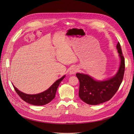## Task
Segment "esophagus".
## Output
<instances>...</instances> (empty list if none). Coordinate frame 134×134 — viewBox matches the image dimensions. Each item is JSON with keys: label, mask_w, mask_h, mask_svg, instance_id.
I'll return each mask as SVG.
<instances>
[{"label": "esophagus", "mask_w": 134, "mask_h": 134, "mask_svg": "<svg viewBox=\"0 0 134 134\" xmlns=\"http://www.w3.org/2000/svg\"><path fill=\"white\" fill-rule=\"evenodd\" d=\"M78 71V68L76 66H72L71 69L70 70V71H69V74L72 75H74L75 74H76L77 72Z\"/></svg>", "instance_id": "esophagus-1"}]
</instances>
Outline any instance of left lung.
Segmentation results:
<instances>
[{
    "label": "left lung",
    "mask_w": 134,
    "mask_h": 134,
    "mask_svg": "<svg viewBox=\"0 0 134 134\" xmlns=\"http://www.w3.org/2000/svg\"><path fill=\"white\" fill-rule=\"evenodd\" d=\"M116 49L120 57V65L116 73L110 78L97 80L87 74L77 73L79 80V97L86 104L97 105L109 100L118 90L123 78L125 69V58L119 42Z\"/></svg>",
    "instance_id": "1"
}]
</instances>
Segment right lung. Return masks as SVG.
<instances>
[{
  "label": "right lung",
  "instance_id": "1",
  "mask_svg": "<svg viewBox=\"0 0 134 134\" xmlns=\"http://www.w3.org/2000/svg\"><path fill=\"white\" fill-rule=\"evenodd\" d=\"M64 75L59 79L57 80L55 83L47 90L41 92V93L35 94H28L22 92L16 88L12 84L17 94L24 101L35 106L45 105L51 101H52L55 97L57 88L60 82L65 77Z\"/></svg>",
  "mask_w": 134,
  "mask_h": 134
}]
</instances>
